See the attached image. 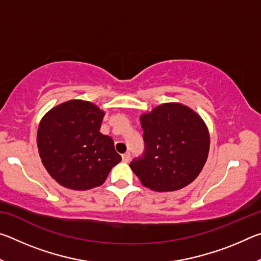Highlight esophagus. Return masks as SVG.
<instances>
[{
	"mask_svg": "<svg viewBox=\"0 0 261 261\" xmlns=\"http://www.w3.org/2000/svg\"><path fill=\"white\" fill-rule=\"evenodd\" d=\"M122 160L124 161V162H129V161H130V153L126 152V153L123 154V155H122Z\"/></svg>",
	"mask_w": 261,
	"mask_h": 261,
	"instance_id": "obj_1",
	"label": "esophagus"
}]
</instances>
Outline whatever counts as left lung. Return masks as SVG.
Listing matches in <instances>:
<instances>
[{"label":"left lung","instance_id":"1","mask_svg":"<svg viewBox=\"0 0 261 261\" xmlns=\"http://www.w3.org/2000/svg\"><path fill=\"white\" fill-rule=\"evenodd\" d=\"M145 153L130 163L144 187L156 192L183 189L198 177L210 152L204 120L178 102L156 106L140 116Z\"/></svg>","mask_w":261,"mask_h":261}]
</instances>
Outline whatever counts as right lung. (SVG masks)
I'll return each instance as SVG.
<instances>
[{"label": "right lung", "mask_w": 261, "mask_h": 261, "mask_svg": "<svg viewBox=\"0 0 261 261\" xmlns=\"http://www.w3.org/2000/svg\"><path fill=\"white\" fill-rule=\"evenodd\" d=\"M105 112L84 100H69L41 118L37 144L43 167L62 187L85 191L105 183L122 160L114 140L100 132Z\"/></svg>", "instance_id": "1"}]
</instances>
